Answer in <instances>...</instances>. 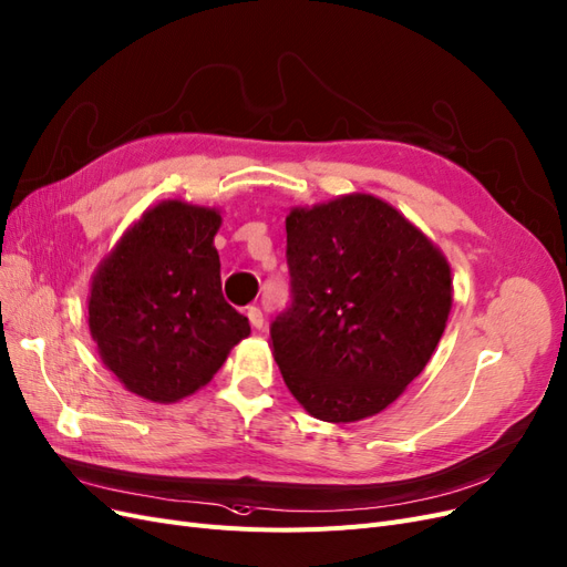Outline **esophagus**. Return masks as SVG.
<instances>
[{"instance_id":"esophagus-1","label":"esophagus","mask_w":567,"mask_h":567,"mask_svg":"<svg viewBox=\"0 0 567 567\" xmlns=\"http://www.w3.org/2000/svg\"><path fill=\"white\" fill-rule=\"evenodd\" d=\"M247 318H249L254 330H264V313H261L259 306H249L247 308Z\"/></svg>"}]
</instances>
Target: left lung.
<instances>
[{
  "label": "left lung",
  "mask_w": 567,
  "mask_h": 567,
  "mask_svg": "<svg viewBox=\"0 0 567 567\" xmlns=\"http://www.w3.org/2000/svg\"><path fill=\"white\" fill-rule=\"evenodd\" d=\"M291 301L270 322L272 355L299 403L322 422L389 408L445 332V257L403 214L346 195L287 216Z\"/></svg>",
  "instance_id": "8db88e82"
}]
</instances>
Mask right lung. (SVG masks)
<instances>
[{"label":"right lung","instance_id":"right-lung-1","mask_svg":"<svg viewBox=\"0 0 567 567\" xmlns=\"http://www.w3.org/2000/svg\"><path fill=\"white\" fill-rule=\"evenodd\" d=\"M218 226L214 209L162 203L122 237L91 282L89 327L105 368L153 403L205 386L249 334V320L224 299Z\"/></svg>","mask_w":567,"mask_h":567}]
</instances>
